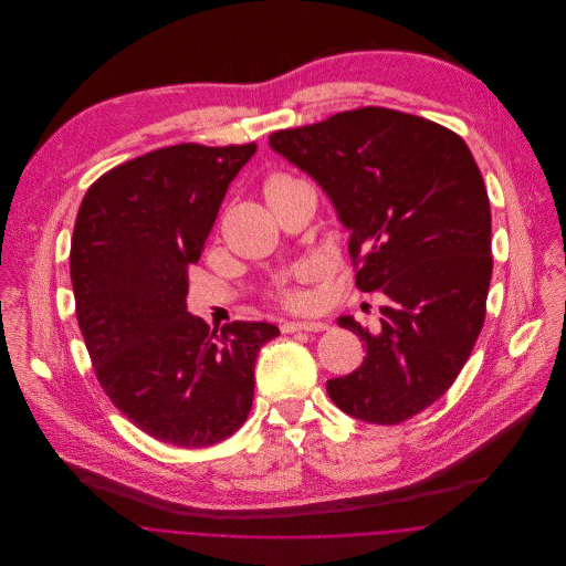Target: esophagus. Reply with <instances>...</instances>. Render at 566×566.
Listing matches in <instances>:
<instances>
[{"label":"esophagus","instance_id":"obj_1","mask_svg":"<svg viewBox=\"0 0 566 566\" xmlns=\"http://www.w3.org/2000/svg\"><path fill=\"white\" fill-rule=\"evenodd\" d=\"M281 329L283 332H323L327 329V325L321 321H283Z\"/></svg>","mask_w":566,"mask_h":566}]
</instances>
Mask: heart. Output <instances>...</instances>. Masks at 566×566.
Wrapping results in <instances>:
<instances>
[{"label":"heart","mask_w":566,"mask_h":566,"mask_svg":"<svg viewBox=\"0 0 566 566\" xmlns=\"http://www.w3.org/2000/svg\"><path fill=\"white\" fill-rule=\"evenodd\" d=\"M276 180H281V178H276ZM272 182H274V180H272ZM316 272H318V265H314V263L301 265V268L294 272V279H292L290 283H285V285L279 290V298H281L287 307H292V310L310 307V305H312V296H310V292H305V290L301 287V283L310 281Z\"/></svg>","instance_id":"obj_1"}]
</instances>
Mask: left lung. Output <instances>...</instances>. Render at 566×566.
<instances>
[{
    "label": "left lung",
    "instance_id": "obj_1",
    "mask_svg": "<svg viewBox=\"0 0 566 566\" xmlns=\"http://www.w3.org/2000/svg\"><path fill=\"white\" fill-rule=\"evenodd\" d=\"M270 147L327 193L350 232L361 292H379V325L359 334L364 364L327 381L355 419L401 423L464 368L486 316L491 205L467 143L410 113L364 106L270 136Z\"/></svg>",
    "mask_w": 566,
    "mask_h": 566
}]
</instances>
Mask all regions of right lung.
Listing matches in <instances>:
<instances>
[{"label": "right lung", "mask_w": 566, "mask_h": 566, "mask_svg": "<svg viewBox=\"0 0 566 566\" xmlns=\"http://www.w3.org/2000/svg\"><path fill=\"white\" fill-rule=\"evenodd\" d=\"M256 145L165 147L99 176L71 239L75 314L95 377L127 419L171 446L234 434L254 399L265 321L220 332L187 312V268Z\"/></svg>", "instance_id": "obj_1"}]
</instances>
